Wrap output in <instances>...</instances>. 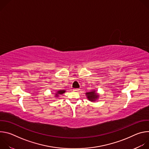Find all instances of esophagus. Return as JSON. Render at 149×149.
I'll list each match as a JSON object with an SVG mask.
<instances>
[{"label": "esophagus", "instance_id": "obj_1", "mask_svg": "<svg viewBox=\"0 0 149 149\" xmlns=\"http://www.w3.org/2000/svg\"><path fill=\"white\" fill-rule=\"evenodd\" d=\"M79 90H80L79 88H74V89H73V90H74V91H78Z\"/></svg>", "mask_w": 149, "mask_h": 149}]
</instances>
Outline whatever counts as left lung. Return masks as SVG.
<instances>
[{
    "instance_id": "1",
    "label": "left lung",
    "mask_w": 149,
    "mask_h": 149,
    "mask_svg": "<svg viewBox=\"0 0 149 149\" xmlns=\"http://www.w3.org/2000/svg\"><path fill=\"white\" fill-rule=\"evenodd\" d=\"M86 96L87 97V98L88 100L91 101H95L99 97V95L96 93L95 90L91 91L90 92H88L86 93Z\"/></svg>"
}]
</instances>
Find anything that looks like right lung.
<instances>
[{"instance_id": "add662e5", "label": "right lung", "mask_w": 149, "mask_h": 149, "mask_svg": "<svg viewBox=\"0 0 149 149\" xmlns=\"http://www.w3.org/2000/svg\"><path fill=\"white\" fill-rule=\"evenodd\" d=\"M65 93V90H60L58 91H56V93H55V97H59L60 95H62L63 94V93Z\"/></svg>"}]
</instances>
